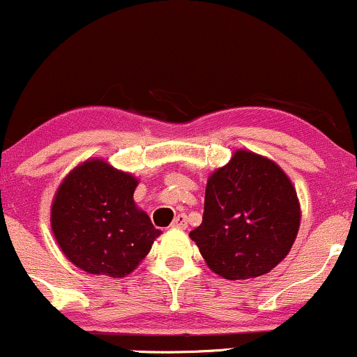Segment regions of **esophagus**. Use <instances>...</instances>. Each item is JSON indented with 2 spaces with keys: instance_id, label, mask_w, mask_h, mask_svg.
Segmentation results:
<instances>
[{
  "instance_id": "34e87169",
  "label": "esophagus",
  "mask_w": 357,
  "mask_h": 357,
  "mask_svg": "<svg viewBox=\"0 0 357 357\" xmlns=\"http://www.w3.org/2000/svg\"><path fill=\"white\" fill-rule=\"evenodd\" d=\"M174 228H180V229H185L187 228V216L185 214H177L174 220V223H172Z\"/></svg>"
}]
</instances>
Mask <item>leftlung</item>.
Returning a JSON list of instances; mask_svg holds the SVG:
<instances>
[{"label": "left lung", "mask_w": 357, "mask_h": 357, "mask_svg": "<svg viewBox=\"0 0 357 357\" xmlns=\"http://www.w3.org/2000/svg\"><path fill=\"white\" fill-rule=\"evenodd\" d=\"M301 221L296 189L271 158L236 149L209 175L202 223L189 233L214 274H267L289 254Z\"/></svg>", "instance_id": "left-lung-1"}]
</instances>
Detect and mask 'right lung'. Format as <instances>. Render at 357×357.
<instances>
[{"instance_id":"obj_1","label":"right lung","mask_w":357,"mask_h":357,"mask_svg":"<svg viewBox=\"0 0 357 357\" xmlns=\"http://www.w3.org/2000/svg\"><path fill=\"white\" fill-rule=\"evenodd\" d=\"M139 180L102 158L63 178L51 206L54 238L70 262L95 275L131 274L162 235L134 202Z\"/></svg>"}]
</instances>
